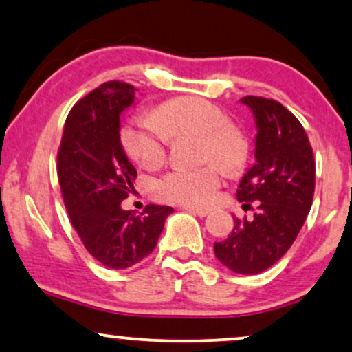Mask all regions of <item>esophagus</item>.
<instances>
[{
	"mask_svg": "<svg viewBox=\"0 0 352 352\" xmlns=\"http://www.w3.org/2000/svg\"><path fill=\"white\" fill-rule=\"evenodd\" d=\"M184 210H188L189 214H194V215H197V217H207L210 214V210H207V209H194V207H184Z\"/></svg>",
	"mask_w": 352,
	"mask_h": 352,
	"instance_id": "34e87169",
	"label": "esophagus"
}]
</instances>
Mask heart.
Segmentation results:
<instances>
[{"label":"heart","instance_id":"1","mask_svg":"<svg viewBox=\"0 0 352 352\" xmlns=\"http://www.w3.org/2000/svg\"><path fill=\"white\" fill-rule=\"evenodd\" d=\"M151 117H138L120 132V142L130 158L145 168L160 166L166 158L169 137L202 138V162H212L223 171H233L245 162L248 145L222 109L199 98H177L160 106ZM214 164L173 169L156 184L164 201L188 207H207L214 202L220 173Z\"/></svg>","mask_w":352,"mask_h":352}]
</instances>
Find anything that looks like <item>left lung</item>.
Here are the masks:
<instances>
[{"label":"left lung","instance_id":"8db88e82","mask_svg":"<svg viewBox=\"0 0 352 352\" xmlns=\"http://www.w3.org/2000/svg\"><path fill=\"white\" fill-rule=\"evenodd\" d=\"M256 124L254 164L236 190L243 207L259 202L253 220L235 219L219 261L236 274H259L287 253L309 215L315 190V160L309 137L292 112L274 99H240Z\"/></svg>","mask_w":352,"mask_h":352}]
</instances>
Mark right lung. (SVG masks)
<instances>
[{
    "mask_svg": "<svg viewBox=\"0 0 352 352\" xmlns=\"http://www.w3.org/2000/svg\"><path fill=\"white\" fill-rule=\"evenodd\" d=\"M135 89L109 81L75 104L58 150V183L72 225L93 258L111 269L135 266L155 250L173 207L150 204L142 214L122 209L137 171L120 142V116Z\"/></svg>",
    "mask_w": 352,
    "mask_h": 352,
    "instance_id": "add662e5",
    "label": "right lung"
}]
</instances>
